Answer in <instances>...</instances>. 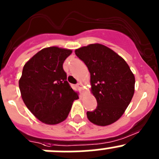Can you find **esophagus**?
<instances>
[{
    "instance_id": "1",
    "label": "esophagus",
    "mask_w": 159,
    "mask_h": 159,
    "mask_svg": "<svg viewBox=\"0 0 159 159\" xmlns=\"http://www.w3.org/2000/svg\"><path fill=\"white\" fill-rule=\"evenodd\" d=\"M77 87H78L80 90H83L84 86H83V84H81V83H78V84H77Z\"/></svg>"
}]
</instances>
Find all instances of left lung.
Returning <instances> with one entry per match:
<instances>
[{
  "instance_id": "obj_1",
  "label": "left lung",
  "mask_w": 159,
  "mask_h": 159,
  "mask_svg": "<svg viewBox=\"0 0 159 159\" xmlns=\"http://www.w3.org/2000/svg\"><path fill=\"white\" fill-rule=\"evenodd\" d=\"M91 75V92L97 107L87 112L90 122L108 126L122 116L134 94L135 78L125 61L109 47L94 43L75 50Z\"/></svg>"
}]
</instances>
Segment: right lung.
<instances>
[{"mask_svg":"<svg viewBox=\"0 0 159 159\" xmlns=\"http://www.w3.org/2000/svg\"><path fill=\"white\" fill-rule=\"evenodd\" d=\"M72 50L47 47L26 62L20 78V92L30 112L42 123L60 124L67 119L75 100L79 98L67 81L63 69Z\"/></svg>","mask_w":159,"mask_h":159,"instance_id":"add662e5","label":"right lung"}]
</instances>
